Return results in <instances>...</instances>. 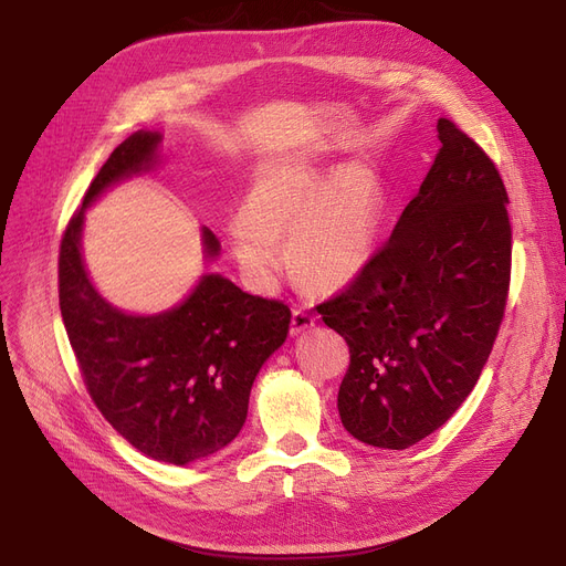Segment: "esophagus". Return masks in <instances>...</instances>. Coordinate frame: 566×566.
I'll list each match as a JSON object with an SVG mask.
<instances>
[{
    "mask_svg": "<svg viewBox=\"0 0 566 566\" xmlns=\"http://www.w3.org/2000/svg\"><path fill=\"white\" fill-rule=\"evenodd\" d=\"M316 323V316L307 310H293L291 314V335H303L305 331H310L312 325Z\"/></svg>",
    "mask_w": 566,
    "mask_h": 566,
    "instance_id": "esophagus-1",
    "label": "esophagus"
}]
</instances>
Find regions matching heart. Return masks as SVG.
<instances>
[{
    "label": "heart",
    "instance_id": "obj_1",
    "mask_svg": "<svg viewBox=\"0 0 566 566\" xmlns=\"http://www.w3.org/2000/svg\"><path fill=\"white\" fill-rule=\"evenodd\" d=\"M380 195L363 174H342L328 186L305 165L265 169L248 195L231 245L248 271L271 282L282 268L277 238L289 235L295 273L314 289H337L358 275L376 241Z\"/></svg>",
    "mask_w": 566,
    "mask_h": 566
}]
</instances>
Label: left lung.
Wrapping results in <instances>:
<instances>
[{"mask_svg":"<svg viewBox=\"0 0 566 566\" xmlns=\"http://www.w3.org/2000/svg\"><path fill=\"white\" fill-rule=\"evenodd\" d=\"M440 151L363 271L316 305L350 353L337 408L346 431L406 450L448 422L478 382L512 277L507 188L450 118Z\"/></svg>","mask_w":566,"mask_h":566,"instance_id":"obj_1","label":"left lung"}]
</instances>
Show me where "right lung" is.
Returning a JSON list of instances; mask_svg holds the SVG:
<instances>
[{
	"instance_id": "1",
	"label": "right lung",
	"mask_w": 566,
	"mask_h": 566,
	"mask_svg": "<svg viewBox=\"0 0 566 566\" xmlns=\"http://www.w3.org/2000/svg\"><path fill=\"white\" fill-rule=\"evenodd\" d=\"M158 133L118 144L73 213L59 245V307L86 392L133 448L186 465L229 444L248 418L252 382L289 333L291 310L222 275H203L190 298L158 316L105 303L80 256L84 208L107 186L151 167ZM206 254H218L203 229Z\"/></svg>"
}]
</instances>
